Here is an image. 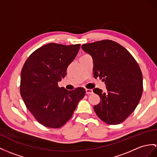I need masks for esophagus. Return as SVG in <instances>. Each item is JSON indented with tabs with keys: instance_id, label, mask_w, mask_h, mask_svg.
Masks as SVG:
<instances>
[{
	"instance_id": "1",
	"label": "esophagus",
	"mask_w": 157,
	"mask_h": 157,
	"mask_svg": "<svg viewBox=\"0 0 157 157\" xmlns=\"http://www.w3.org/2000/svg\"><path fill=\"white\" fill-rule=\"evenodd\" d=\"M86 93L87 94H90L93 93V90L92 89H86Z\"/></svg>"
}]
</instances>
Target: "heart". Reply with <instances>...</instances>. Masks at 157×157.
I'll use <instances>...</instances> for the list:
<instances>
[{"instance_id":"obj_1","label":"heart","mask_w":157,"mask_h":157,"mask_svg":"<svg viewBox=\"0 0 157 157\" xmlns=\"http://www.w3.org/2000/svg\"><path fill=\"white\" fill-rule=\"evenodd\" d=\"M84 56H85V55H84Z\"/></svg>"}]
</instances>
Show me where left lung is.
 <instances>
[{
  "mask_svg": "<svg viewBox=\"0 0 157 157\" xmlns=\"http://www.w3.org/2000/svg\"><path fill=\"white\" fill-rule=\"evenodd\" d=\"M93 60V74L105 81L106 93L95 88L101 101L94 106L97 115L109 124H117L135 110L143 93V75L127 49L116 42L103 40L82 45Z\"/></svg>",
  "mask_w": 157,
  "mask_h": 157,
  "instance_id": "1",
  "label": "left lung"
}]
</instances>
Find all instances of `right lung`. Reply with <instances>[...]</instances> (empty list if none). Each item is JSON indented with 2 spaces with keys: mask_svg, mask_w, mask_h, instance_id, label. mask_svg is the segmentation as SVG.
I'll return each mask as SVG.
<instances>
[{
  "mask_svg": "<svg viewBox=\"0 0 157 157\" xmlns=\"http://www.w3.org/2000/svg\"><path fill=\"white\" fill-rule=\"evenodd\" d=\"M81 44H45L33 52L21 71L20 92L29 111L44 127L58 128L72 116L86 90L59 87Z\"/></svg>",
  "mask_w": 157,
  "mask_h": 157,
  "instance_id": "right-lung-1",
  "label": "right lung"
}]
</instances>
